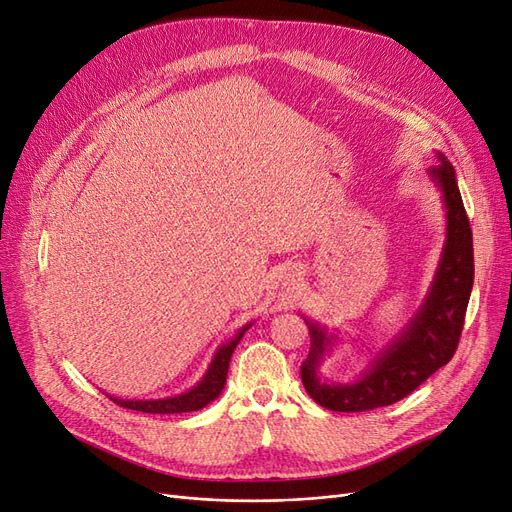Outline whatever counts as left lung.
I'll list each match as a JSON object with an SVG mask.
<instances>
[{
  "instance_id": "1",
  "label": "left lung",
  "mask_w": 512,
  "mask_h": 512,
  "mask_svg": "<svg viewBox=\"0 0 512 512\" xmlns=\"http://www.w3.org/2000/svg\"><path fill=\"white\" fill-rule=\"evenodd\" d=\"M436 156L440 164L431 166L427 173L442 192L446 239L433 282L404 331L374 356L371 365L354 382L335 384L320 380L318 369L324 354L331 352L337 335L327 333L318 322L303 318L312 335V348L301 365V380L309 397L322 408L365 412L391 406L453 359L474 286V247L455 168L442 153Z\"/></svg>"
}]
</instances>
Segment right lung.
I'll use <instances>...</instances> for the list:
<instances>
[{
    "label": "right lung",
    "instance_id": "1",
    "mask_svg": "<svg viewBox=\"0 0 512 512\" xmlns=\"http://www.w3.org/2000/svg\"><path fill=\"white\" fill-rule=\"evenodd\" d=\"M250 327H252V322L241 327L235 337L228 339L226 344H222L218 350H215L213 359L209 363V369L205 371V376L200 378V382L196 386H192L190 391H185L181 395H173V397H162V399H119L113 395H108V397H111L121 408L147 412V414H179V412L203 410L207 404H211L213 399L220 397L224 384H226V376H228L230 356H232V352H235L237 344L241 342L243 333Z\"/></svg>",
    "mask_w": 512,
    "mask_h": 512
}]
</instances>
